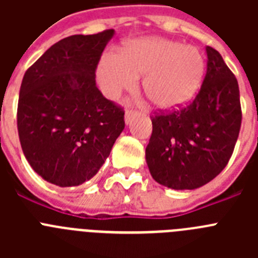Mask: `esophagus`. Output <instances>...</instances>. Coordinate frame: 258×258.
Instances as JSON below:
<instances>
[{
  "label": "esophagus",
  "instance_id": "esophagus-1",
  "mask_svg": "<svg viewBox=\"0 0 258 258\" xmlns=\"http://www.w3.org/2000/svg\"><path fill=\"white\" fill-rule=\"evenodd\" d=\"M138 111H134V109H126V111H125V122H126V124H129V122L132 121V118L134 117V116H137L138 115Z\"/></svg>",
  "mask_w": 258,
  "mask_h": 258
}]
</instances>
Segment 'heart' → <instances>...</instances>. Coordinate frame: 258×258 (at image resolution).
Wrapping results in <instances>:
<instances>
[{
  "label": "heart",
  "mask_w": 258,
  "mask_h": 258,
  "mask_svg": "<svg viewBox=\"0 0 258 258\" xmlns=\"http://www.w3.org/2000/svg\"><path fill=\"white\" fill-rule=\"evenodd\" d=\"M204 58L194 46L159 37L127 42L121 52H107L98 68V81L104 94L117 97L133 90L138 77L143 92L159 108H175L191 99L204 76Z\"/></svg>",
  "instance_id": "heart-1"
}]
</instances>
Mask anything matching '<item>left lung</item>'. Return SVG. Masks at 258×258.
I'll return each instance as SVG.
<instances>
[{
  "instance_id": "1",
  "label": "left lung",
  "mask_w": 258,
  "mask_h": 258,
  "mask_svg": "<svg viewBox=\"0 0 258 258\" xmlns=\"http://www.w3.org/2000/svg\"><path fill=\"white\" fill-rule=\"evenodd\" d=\"M207 72L186 106L159 111L146 160L152 178L174 190H194L227 165L241 125L239 86L217 50L207 46Z\"/></svg>"
}]
</instances>
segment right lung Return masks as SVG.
Instances as JSON below:
<instances>
[{
	"label": "right lung",
	"mask_w": 258,
	"mask_h": 258,
	"mask_svg": "<svg viewBox=\"0 0 258 258\" xmlns=\"http://www.w3.org/2000/svg\"><path fill=\"white\" fill-rule=\"evenodd\" d=\"M115 31L58 41L26 71L18 102L24 156L60 187L94 177L124 131V108L95 85V71Z\"/></svg>",
	"instance_id": "obj_1"
}]
</instances>
